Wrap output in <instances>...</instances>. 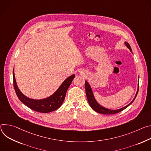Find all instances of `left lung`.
<instances>
[{"instance_id":"left-lung-1","label":"left lung","mask_w":151,"mask_h":151,"mask_svg":"<svg viewBox=\"0 0 151 151\" xmlns=\"http://www.w3.org/2000/svg\"><path fill=\"white\" fill-rule=\"evenodd\" d=\"M125 44L126 46L131 50V52L132 50H131V48L129 44L127 42H125ZM85 90H86V96H87V98H88V101L89 102V104L90 106L91 107V108L93 110H95V111H96L99 113L104 114H115V113H119V112L122 111L123 110L125 109L134 101V100L135 99V98H136L137 95L138 93L139 86H138V89H137V93L136 94V96H135L134 98L133 99L132 101L129 104L126 106L125 107H124L123 108H121L120 109H118V110L108 109H106V108L101 106V105H99L95 100V99L94 98V96H93V92H92V89L91 88V86L89 85V84L88 83L87 81H85Z\"/></svg>"}]
</instances>
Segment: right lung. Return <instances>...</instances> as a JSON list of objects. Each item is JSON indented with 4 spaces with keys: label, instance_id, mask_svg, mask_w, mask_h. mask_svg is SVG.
Here are the masks:
<instances>
[{
    "label": "right lung",
    "instance_id": "1",
    "mask_svg": "<svg viewBox=\"0 0 151 151\" xmlns=\"http://www.w3.org/2000/svg\"><path fill=\"white\" fill-rule=\"evenodd\" d=\"M74 77L75 75L73 74L67 78L58 90L50 96L42 99H33L27 98L19 90L17 85L13 70L14 88L17 95L21 102L33 110L44 113L53 111L61 106L65 99L66 91Z\"/></svg>",
    "mask_w": 151,
    "mask_h": 151
}]
</instances>
